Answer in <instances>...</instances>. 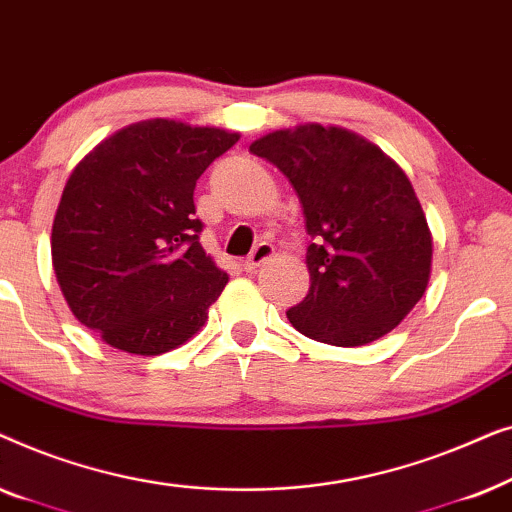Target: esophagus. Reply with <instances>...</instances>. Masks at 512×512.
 <instances>
[{
    "instance_id": "obj_1",
    "label": "esophagus",
    "mask_w": 512,
    "mask_h": 512,
    "mask_svg": "<svg viewBox=\"0 0 512 512\" xmlns=\"http://www.w3.org/2000/svg\"><path fill=\"white\" fill-rule=\"evenodd\" d=\"M272 256H275V247H272V244H268V242H261V244H256L254 251H251L247 258H244L242 265H244V270H247V272H254L256 268H261V265Z\"/></svg>"
}]
</instances>
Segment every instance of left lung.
Returning <instances> with one entry per match:
<instances>
[{"mask_svg": "<svg viewBox=\"0 0 512 512\" xmlns=\"http://www.w3.org/2000/svg\"><path fill=\"white\" fill-rule=\"evenodd\" d=\"M251 153L286 174L303 202L310 293L286 317L307 338L361 347L401 324L431 279L433 237L408 174L340 125L300 123Z\"/></svg>", "mask_w": 512, "mask_h": 512, "instance_id": "8db88e82", "label": "left lung"}]
</instances>
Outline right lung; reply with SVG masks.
I'll list each match as a JSON object with an SVG mask.
<instances>
[{
	"label": "right lung",
	"instance_id": "obj_1",
	"mask_svg": "<svg viewBox=\"0 0 512 512\" xmlns=\"http://www.w3.org/2000/svg\"><path fill=\"white\" fill-rule=\"evenodd\" d=\"M240 132L146 118L88 151L55 209L51 256L69 310L109 347L156 356L205 326L228 284L202 249L195 181Z\"/></svg>",
	"mask_w": 512,
	"mask_h": 512
}]
</instances>
